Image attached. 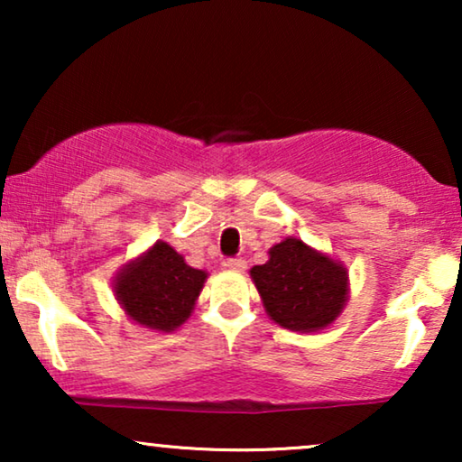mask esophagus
<instances>
[{
    "mask_svg": "<svg viewBox=\"0 0 462 462\" xmlns=\"http://www.w3.org/2000/svg\"><path fill=\"white\" fill-rule=\"evenodd\" d=\"M226 269H231V271H244L245 269V258H242V256H237V258H226V261L223 263Z\"/></svg>",
    "mask_w": 462,
    "mask_h": 462,
    "instance_id": "obj_1",
    "label": "esophagus"
}]
</instances>
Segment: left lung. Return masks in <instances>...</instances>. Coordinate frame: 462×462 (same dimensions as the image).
<instances>
[{
  "label": "left lung",
  "instance_id": "1",
  "mask_svg": "<svg viewBox=\"0 0 462 462\" xmlns=\"http://www.w3.org/2000/svg\"><path fill=\"white\" fill-rule=\"evenodd\" d=\"M264 311L294 332H318L343 311L349 275L343 264L288 237L269 250V261L250 269Z\"/></svg>",
  "mask_w": 462,
  "mask_h": 462
}]
</instances>
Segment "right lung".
Instances as JSON below:
<instances>
[{
	"mask_svg": "<svg viewBox=\"0 0 462 462\" xmlns=\"http://www.w3.org/2000/svg\"><path fill=\"white\" fill-rule=\"evenodd\" d=\"M206 277V271L189 267L172 245L155 242L143 256L119 269L113 292L138 326L172 332L191 315Z\"/></svg>",
	"mask_w": 462,
	"mask_h": 462,
	"instance_id": "right-lung-1",
	"label": "right lung"
}]
</instances>
